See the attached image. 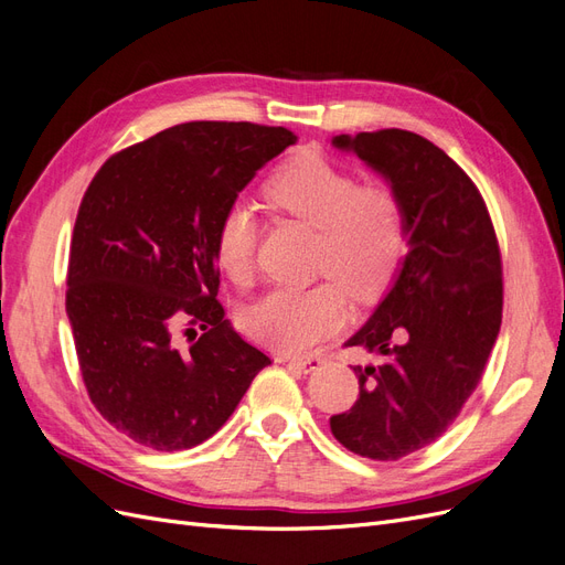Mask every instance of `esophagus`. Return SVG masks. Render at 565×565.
Segmentation results:
<instances>
[{
    "label": "esophagus",
    "instance_id": "obj_1",
    "mask_svg": "<svg viewBox=\"0 0 565 565\" xmlns=\"http://www.w3.org/2000/svg\"><path fill=\"white\" fill-rule=\"evenodd\" d=\"M285 363L295 365L301 372H313L316 367H320L322 355L318 353H309V355H285Z\"/></svg>",
    "mask_w": 565,
    "mask_h": 565
}]
</instances>
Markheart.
<instances>
[{"label": "heart", "instance_id": "heart-1", "mask_svg": "<svg viewBox=\"0 0 565 565\" xmlns=\"http://www.w3.org/2000/svg\"><path fill=\"white\" fill-rule=\"evenodd\" d=\"M264 200L270 210L318 228L316 270L332 280L268 289L243 313V328L268 349L301 353L347 322L342 286L365 301L398 276L409 243L407 207L396 185L358 183L353 172L318 150L282 162L266 179ZM256 245L259 218L247 202H231L218 218L214 252L233 282H249Z\"/></svg>", "mask_w": 565, "mask_h": 565}]
</instances>
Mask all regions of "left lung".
Segmentation results:
<instances>
[{"label":"left lung","mask_w":565,"mask_h":565,"mask_svg":"<svg viewBox=\"0 0 565 565\" xmlns=\"http://www.w3.org/2000/svg\"><path fill=\"white\" fill-rule=\"evenodd\" d=\"M332 143L382 172L407 207L398 278L344 344L377 351L384 363L355 365L361 393L330 417L347 450L393 461L446 434L481 382L502 324V254L481 191L424 136L380 129Z\"/></svg>","instance_id":"1"}]
</instances>
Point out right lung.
Masks as SVG:
<instances>
[{
    "label": "right lung",
    "instance_id": "add662e5",
    "mask_svg": "<svg viewBox=\"0 0 565 565\" xmlns=\"http://www.w3.org/2000/svg\"><path fill=\"white\" fill-rule=\"evenodd\" d=\"M292 143L285 127L185 122L115 152L84 193L65 311L94 407L139 446H200L270 365L216 299L214 235L237 193Z\"/></svg>",
    "mask_w": 565,
    "mask_h": 565
}]
</instances>
